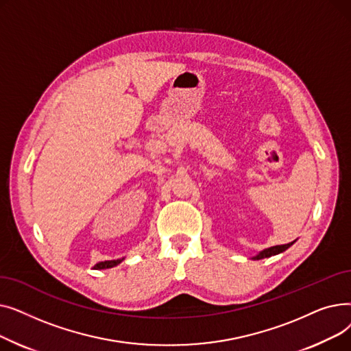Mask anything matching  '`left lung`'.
Listing matches in <instances>:
<instances>
[{
    "label": "left lung",
    "instance_id": "8db88e82",
    "mask_svg": "<svg viewBox=\"0 0 351 351\" xmlns=\"http://www.w3.org/2000/svg\"><path fill=\"white\" fill-rule=\"evenodd\" d=\"M293 243H294V242H291V243H287V245H279V246H273V247L265 249L263 252H261L259 254L254 256L253 259H256V261H261V259H265V257H270V256H274V254H279V253L285 252L286 249H289V247H290Z\"/></svg>",
    "mask_w": 351,
    "mask_h": 351
}]
</instances>
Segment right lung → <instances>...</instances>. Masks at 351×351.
<instances>
[{"label":"right lung","mask_w":351,"mask_h":351,"mask_svg":"<svg viewBox=\"0 0 351 351\" xmlns=\"http://www.w3.org/2000/svg\"><path fill=\"white\" fill-rule=\"evenodd\" d=\"M122 261H123V259H118V261H106V262H99V263H97V265L94 266V269H98V270H101V269H109V267H114V266L119 265Z\"/></svg>","instance_id":"add662e5"}]
</instances>
